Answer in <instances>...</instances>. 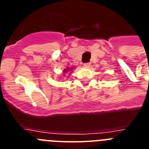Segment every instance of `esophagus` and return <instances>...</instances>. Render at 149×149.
<instances>
[{"instance_id":"obj_1","label":"esophagus","mask_w":149,"mask_h":149,"mask_svg":"<svg viewBox=\"0 0 149 149\" xmlns=\"http://www.w3.org/2000/svg\"><path fill=\"white\" fill-rule=\"evenodd\" d=\"M84 67H86V68H89L90 66V63H86L84 64Z\"/></svg>"}]
</instances>
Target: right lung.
Here are the masks:
<instances>
[{
    "label": "right lung",
    "mask_w": 149,
    "mask_h": 149,
    "mask_svg": "<svg viewBox=\"0 0 149 149\" xmlns=\"http://www.w3.org/2000/svg\"><path fill=\"white\" fill-rule=\"evenodd\" d=\"M73 69H74V67H72V68H66L63 71V74H67V73H68V72H72Z\"/></svg>",
    "instance_id": "1"
}]
</instances>
